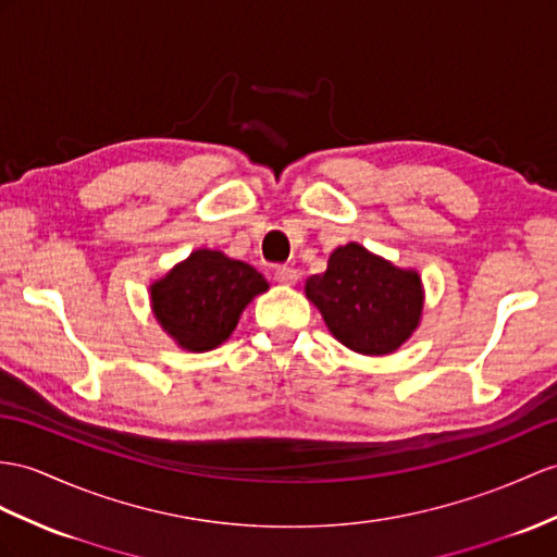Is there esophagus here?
<instances>
[{"instance_id": "1", "label": "esophagus", "mask_w": 557, "mask_h": 557, "mask_svg": "<svg viewBox=\"0 0 557 557\" xmlns=\"http://www.w3.org/2000/svg\"><path fill=\"white\" fill-rule=\"evenodd\" d=\"M297 278H300V274H297L293 267H276L274 271V281L281 283V286H293Z\"/></svg>"}]
</instances>
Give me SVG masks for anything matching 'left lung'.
I'll return each instance as SVG.
<instances>
[{
    "label": "left lung",
    "mask_w": 557,
    "mask_h": 557,
    "mask_svg": "<svg viewBox=\"0 0 557 557\" xmlns=\"http://www.w3.org/2000/svg\"><path fill=\"white\" fill-rule=\"evenodd\" d=\"M305 293L335 341L369 357L392 355L418 329L423 283L359 243L333 250L329 269L307 278Z\"/></svg>",
    "instance_id": "left-lung-1"
}]
</instances>
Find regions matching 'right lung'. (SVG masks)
Returning a JSON list of instances; mask_svg holds the SVG:
<instances>
[{
	"mask_svg": "<svg viewBox=\"0 0 557 557\" xmlns=\"http://www.w3.org/2000/svg\"><path fill=\"white\" fill-rule=\"evenodd\" d=\"M269 283L255 267L220 250H196L151 286V307L172 341L188 351L220 347Z\"/></svg>",
	"mask_w": 557,
	"mask_h": 557,
	"instance_id": "add662e5",
	"label": "right lung"
}]
</instances>
